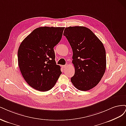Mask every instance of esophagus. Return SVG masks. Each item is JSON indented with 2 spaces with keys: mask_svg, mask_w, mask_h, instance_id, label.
<instances>
[{
  "mask_svg": "<svg viewBox=\"0 0 126 126\" xmlns=\"http://www.w3.org/2000/svg\"><path fill=\"white\" fill-rule=\"evenodd\" d=\"M68 65V64H65V65H63L62 67H63V68H66L67 67Z\"/></svg>",
  "mask_w": 126,
  "mask_h": 126,
  "instance_id": "esophagus-1",
  "label": "esophagus"
}]
</instances>
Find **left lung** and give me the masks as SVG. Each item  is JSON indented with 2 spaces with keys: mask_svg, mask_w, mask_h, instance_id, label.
<instances>
[{
  "mask_svg": "<svg viewBox=\"0 0 126 126\" xmlns=\"http://www.w3.org/2000/svg\"><path fill=\"white\" fill-rule=\"evenodd\" d=\"M63 35L73 51L75 74L71 82L79 90H90L99 83L106 70V51L103 44L85 27L65 28Z\"/></svg>",
  "mask_w": 126,
  "mask_h": 126,
  "instance_id": "obj_1",
  "label": "left lung"
}]
</instances>
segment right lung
Wrapping results in <instances>:
<instances>
[{
	"mask_svg": "<svg viewBox=\"0 0 126 126\" xmlns=\"http://www.w3.org/2000/svg\"><path fill=\"white\" fill-rule=\"evenodd\" d=\"M64 27H39L24 39L18 51V65L26 82L46 92L56 84L62 72L56 64L54 47L62 38Z\"/></svg>",
	"mask_w": 126,
	"mask_h": 126,
	"instance_id": "obj_1",
	"label": "right lung"
}]
</instances>
